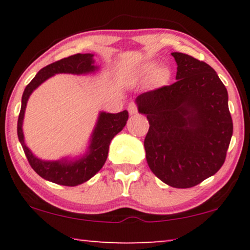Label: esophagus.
<instances>
[{
    "instance_id": "esophagus-1",
    "label": "esophagus",
    "mask_w": 250,
    "mask_h": 250,
    "mask_svg": "<svg viewBox=\"0 0 250 250\" xmlns=\"http://www.w3.org/2000/svg\"><path fill=\"white\" fill-rule=\"evenodd\" d=\"M128 112L129 115H135L136 112H138V107H136L134 102H131V104H128Z\"/></svg>"
}]
</instances>
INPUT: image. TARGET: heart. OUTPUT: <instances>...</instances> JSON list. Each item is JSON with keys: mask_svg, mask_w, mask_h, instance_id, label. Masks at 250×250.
Masks as SVG:
<instances>
[{"mask_svg": "<svg viewBox=\"0 0 250 250\" xmlns=\"http://www.w3.org/2000/svg\"><path fill=\"white\" fill-rule=\"evenodd\" d=\"M138 77L142 80H149L153 86L160 87L168 84L172 73L169 68L164 64L157 66L156 62H146L139 69Z\"/></svg>", "mask_w": 250, "mask_h": 250, "instance_id": "obj_1", "label": "heart"}]
</instances>
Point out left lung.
Masks as SVG:
<instances>
[{
    "label": "left lung",
    "mask_w": 250,
    "mask_h": 250,
    "mask_svg": "<svg viewBox=\"0 0 250 250\" xmlns=\"http://www.w3.org/2000/svg\"><path fill=\"white\" fill-rule=\"evenodd\" d=\"M176 82L135 99L150 127L146 162L164 183L177 189L197 186L224 164L233 124L228 91L204 61L173 52Z\"/></svg>",
    "instance_id": "left-lung-1"
}]
</instances>
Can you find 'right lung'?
<instances>
[{
	"instance_id": "1",
	"label": "right lung",
	"mask_w": 250,
	"mask_h": 250,
	"mask_svg": "<svg viewBox=\"0 0 250 250\" xmlns=\"http://www.w3.org/2000/svg\"><path fill=\"white\" fill-rule=\"evenodd\" d=\"M93 57L94 54L92 53H77L42 68L32 82L27 85L22 93L21 109H20L18 126H17L20 145L32 168L44 180L60 184V186H80L93 177L102 168L107 160L109 145L114 136L124 128L128 119V111L124 110L118 114H109L104 111L99 112L97 124L92 132L87 149L84 155L75 157V158L63 157L58 160H43L34 155L32 150L26 146L22 129L26 105L30 94L41 84L54 75H87L97 73L100 67L95 64Z\"/></svg>"
}]
</instances>
